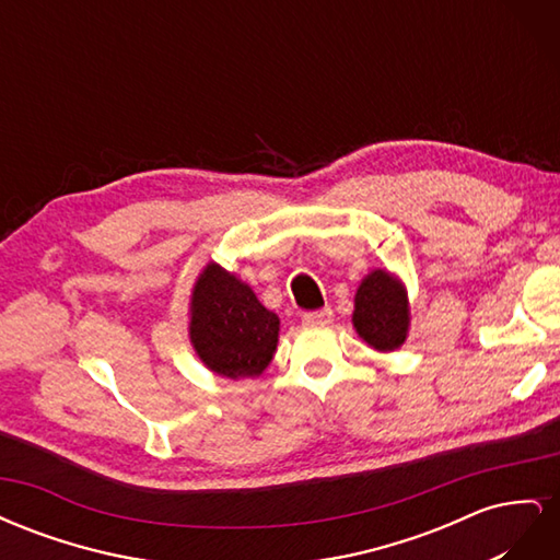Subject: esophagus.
Masks as SVG:
<instances>
[{
  "mask_svg": "<svg viewBox=\"0 0 560 560\" xmlns=\"http://www.w3.org/2000/svg\"><path fill=\"white\" fill-rule=\"evenodd\" d=\"M334 319V311L331 308H325V311H317V313H311V315H303L301 322L306 327H319V325H331Z\"/></svg>",
  "mask_w": 560,
  "mask_h": 560,
  "instance_id": "1",
  "label": "esophagus"
}]
</instances>
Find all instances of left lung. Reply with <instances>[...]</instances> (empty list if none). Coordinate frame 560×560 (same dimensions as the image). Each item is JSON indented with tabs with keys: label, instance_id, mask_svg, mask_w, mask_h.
<instances>
[{
	"label": "left lung",
	"instance_id": "8db88e82",
	"mask_svg": "<svg viewBox=\"0 0 560 560\" xmlns=\"http://www.w3.org/2000/svg\"><path fill=\"white\" fill-rule=\"evenodd\" d=\"M409 319L404 284L387 270H371L354 294L352 325L358 334L374 350L393 352L406 341Z\"/></svg>",
	"mask_w": 560,
	"mask_h": 560
}]
</instances>
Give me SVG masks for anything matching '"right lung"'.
Listing matches in <instances>:
<instances>
[{
  "mask_svg": "<svg viewBox=\"0 0 560 560\" xmlns=\"http://www.w3.org/2000/svg\"><path fill=\"white\" fill-rule=\"evenodd\" d=\"M189 336L198 358L226 378H254L273 360L280 319L252 287L219 264H208L191 292Z\"/></svg>",
  "mask_w": 560,
  "mask_h": 560,
  "instance_id": "1",
  "label": "right lung"
}]
</instances>
